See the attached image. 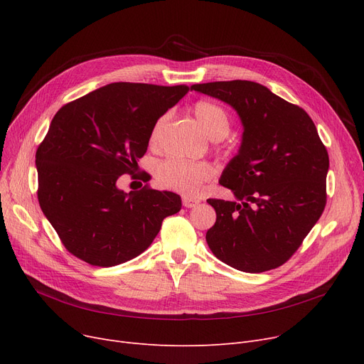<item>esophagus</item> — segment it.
I'll return each instance as SVG.
<instances>
[{"instance_id":"esophagus-1","label":"esophagus","mask_w":364,"mask_h":364,"mask_svg":"<svg viewBox=\"0 0 364 364\" xmlns=\"http://www.w3.org/2000/svg\"><path fill=\"white\" fill-rule=\"evenodd\" d=\"M198 203H199V200H198V199L187 198V196H184V198H183V205H184L186 208H193V206H196Z\"/></svg>"}]
</instances>
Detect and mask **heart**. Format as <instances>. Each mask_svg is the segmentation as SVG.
<instances>
[{"label": "heart", "mask_w": 364, "mask_h": 364, "mask_svg": "<svg viewBox=\"0 0 364 364\" xmlns=\"http://www.w3.org/2000/svg\"><path fill=\"white\" fill-rule=\"evenodd\" d=\"M192 110L209 139L221 140L230 131V118H228L227 112L217 103L199 100L193 105ZM166 119L168 117L164 114L153 125L150 132L151 143L158 141L161 131L166 124ZM213 174L214 169L208 162L186 161L177 158H169L161 162L156 168L158 183L165 188L174 190V192L183 195L198 193L200 186L208 180H211Z\"/></svg>", "instance_id": "obj_1"}]
</instances>
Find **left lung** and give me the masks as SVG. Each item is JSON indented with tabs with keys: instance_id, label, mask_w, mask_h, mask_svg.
Instances as JSON below:
<instances>
[{
	"instance_id": "left-lung-1",
	"label": "left lung",
	"mask_w": 364,
	"mask_h": 364,
	"mask_svg": "<svg viewBox=\"0 0 364 364\" xmlns=\"http://www.w3.org/2000/svg\"><path fill=\"white\" fill-rule=\"evenodd\" d=\"M190 88L230 105L243 125L240 149L220 178L236 200H206L217 213L206 232L209 250L240 272L277 269L296 252L326 206L328 150L307 112L258 82Z\"/></svg>"
}]
</instances>
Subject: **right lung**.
Masks as SVG:
<instances>
[{
    "mask_svg": "<svg viewBox=\"0 0 364 364\" xmlns=\"http://www.w3.org/2000/svg\"><path fill=\"white\" fill-rule=\"evenodd\" d=\"M187 85L113 82L65 105L38 146V200L66 250L91 265L113 267L144 252L181 198L144 186H117L144 156L162 114Z\"/></svg>",
    "mask_w": 364,
    "mask_h": 364,
    "instance_id": "add662e5",
    "label": "right lung"
}]
</instances>
